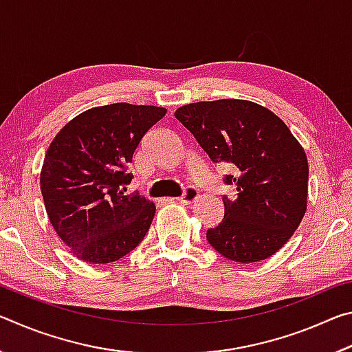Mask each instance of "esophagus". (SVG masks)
<instances>
[{"label":"esophagus","mask_w":352,"mask_h":352,"mask_svg":"<svg viewBox=\"0 0 352 352\" xmlns=\"http://www.w3.org/2000/svg\"><path fill=\"white\" fill-rule=\"evenodd\" d=\"M199 199V190L195 189L194 186H188L186 189H184L183 195L180 197V201H183V204H188L190 205L192 201H195Z\"/></svg>","instance_id":"obj_1"}]
</instances>
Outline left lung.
<instances>
[{
    "label": "left lung",
    "instance_id": "1",
    "mask_svg": "<svg viewBox=\"0 0 352 352\" xmlns=\"http://www.w3.org/2000/svg\"><path fill=\"white\" fill-rule=\"evenodd\" d=\"M212 163L236 169L225 183V216L206 231L211 247L226 259L258 262L284 247L307 208L309 164L305 148L275 113L243 99H219L177 109Z\"/></svg>",
    "mask_w": 352,
    "mask_h": 352
}]
</instances>
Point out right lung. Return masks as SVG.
<instances>
[{
    "label": "right lung",
    "mask_w": 352,
    "mask_h": 352,
    "mask_svg": "<svg viewBox=\"0 0 352 352\" xmlns=\"http://www.w3.org/2000/svg\"><path fill=\"white\" fill-rule=\"evenodd\" d=\"M166 109L127 102L94 107L65 126L46 151L40 189L52 228L71 253L109 264L144 239L155 205L126 195L133 152Z\"/></svg>",
    "instance_id": "obj_1"
}]
</instances>
